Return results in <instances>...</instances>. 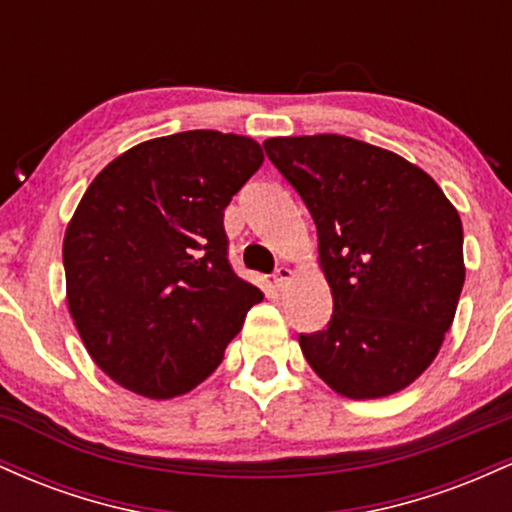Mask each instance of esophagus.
<instances>
[{
	"mask_svg": "<svg viewBox=\"0 0 512 512\" xmlns=\"http://www.w3.org/2000/svg\"><path fill=\"white\" fill-rule=\"evenodd\" d=\"M291 276H293V272L289 267H284V264H281V267H276V272H274V286H276V289H284V286L291 281Z\"/></svg>",
	"mask_w": 512,
	"mask_h": 512,
	"instance_id": "obj_1",
	"label": "esophagus"
}]
</instances>
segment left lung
Listing matches in <instances>:
<instances>
[{
	"label": "left lung",
	"mask_w": 512,
	"mask_h": 512,
	"mask_svg": "<svg viewBox=\"0 0 512 512\" xmlns=\"http://www.w3.org/2000/svg\"><path fill=\"white\" fill-rule=\"evenodd\" d=\"M267 158L317 228L332 289L327 330L298 334L305 361L339 395H395L431 366L464 284L462 221L431 175L339 134L274 137Z\"/></svg>",
	"instance_id": "8db88e82"
}]
</instances>
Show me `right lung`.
Segmentation results:
<instances>
[{"label": "right lung", "mask_w": 512, "mask_h": 512, "mask_svg": "<svg viewBox=\"0 0 512 512\" xmlns=\"http://www.w3.org/2000/svg\"><path fill=\"white\" fill-rule=\"evenodd\" d=\"M250 137L192 129L108 163L64 233L67 303L117 385L170 399L207 380L262 291L233 272L223 209L262 166Z\"/></svg>", "instance_id": "add662e5"}]
</instances>
